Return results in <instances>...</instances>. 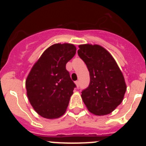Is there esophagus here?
<instances>
[{
    "label": "esophagus",
    "mask_w": 146,
    "mask_h": 146,
    "mask_svg": "<svg viewBox=\"0 0 146 146\" xmlns=\"http://www.w3.org/2000/svg\"><path fill=\"white\" fill-rule=\"evenodd\" d=\"M75 84H76V86H77V88L79 87V81H75Z\"/></svg>",
    "instance_id": "esophagus-1"
}]
</instances>
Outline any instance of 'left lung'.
<instances>
[{"mask_svg":"<svg viewBox=\"0 0 146 146\" xmlns=\"http://www.w3.org/2000/svg\"><path fill=\"white\" fill-rule=\"evenodd\" d=\"M77 53L90 73V84L82 91L86 108L96 115L111 113L122 102L126 91L124 77L111 54L98 44L79 45Z\"/></svg>","mask_w":146,"mask_h":146,"instance_id":"1","label":"left lung"}]
</instances>
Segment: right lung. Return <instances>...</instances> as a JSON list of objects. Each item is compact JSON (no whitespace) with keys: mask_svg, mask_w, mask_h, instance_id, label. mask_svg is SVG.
<instances>
[{"mask_svg":"<svg viewBox=\"0 0 146 146\" xmlns=\"http://www.w3.org/2000/svg\"><path fill=\"white\" fill-rule=\"evenodd\" d=\"M72 44H55L40 56L25 81L27 96L34 110L47 119L62 116L76 87L66 64L74 57Z\"/></svg>","mask_w":146,"mask_h":146,"instance_id":"obj_1","label":"right lung"}]
</instances>
